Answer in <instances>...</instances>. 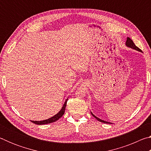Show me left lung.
<instances>
[{"mask_svg": "<svg viewBox=\"0 0 151 151\" xmlns=\"http://www.w3.org/2000/svg\"><path fill=\"white\" fill-rule=\"evenodd\" d=\"M126 45L127 46V47H130V48H133V49H134V50H138V51H140V52H141V50H140L139 47H137V46L134 45V43L133 42V41H132V40L131 39H130L129 37H127V41H126ZM91 114H92V115H93L96 120H98L99 121L103 122V123L111 124V122H107V121H103V120H101V119H99L98 117H96V116H94V114H93V113H92V112H91Z\"/></svg>", "mask_w": 151, "mask_h": 151, "instance_id": "left-lung-1", "label": "left lung"}]
</instances>
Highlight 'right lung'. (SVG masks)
<instances>
[{"mask_svg":"<svg viewBox=\"0 0 151 151\" xmlns=\"http://www.w3.org/2000/svg\"><path fill=\"white\" fill-rule=\"evenodd\" d=\"M66 102H67V100L65 101V104H64L63 108L61 109L59 112L56 114V115H55L54 116L51 117V118L47 119V120H44V121H31V122L36 124H48V123H52V122H54L55 121H58V120L63 115L64 113H65V108H66Z\"/></svg>","mask_w":151,"mask_h":151,"instance_id":"obj_1","label":"right lung"}]
</instances>
